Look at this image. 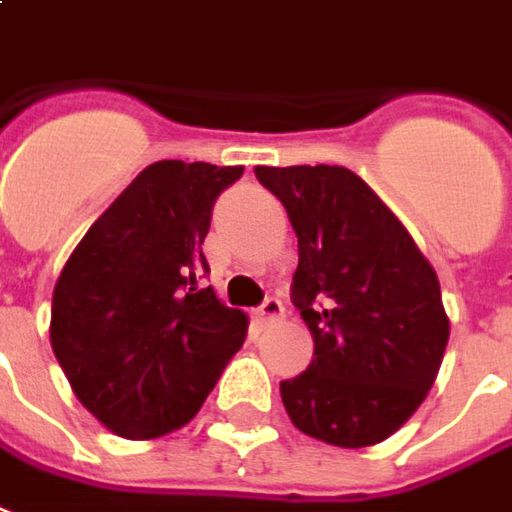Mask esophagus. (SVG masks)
Instances as JSON below:
<instances>
[{"label":"esophagus","instance_id":"34e87169","mask_svg":"<svg viewBox=\"0 0 512 512\" xmlns=\"http://www.w3.org/2000/svg\"><path fill=\"white\" fill-rule=\"evenodd\" d=\"M284 317V303L278 300V297H267L259 311H256V320L262 322V325H270V322L281 320Z\"/></svg>","mask_w":512,"mask_h":512}]
</instances>
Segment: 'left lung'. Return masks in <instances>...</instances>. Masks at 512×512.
I'll return each mask as SVG.
<instances>
[{
  "label": "left lung",
  "mask_w": 512,
  "mask_h": 512,
  "mask_svg": "<svg viewBox=\"0 0 512 512\" xmlns=\"http://www.w3.org/2000/svg\"><path fill=\"white\" fill-rule=\"evenodd\" d=\"M297 234L292 303L314 361L281 380L289 419L333 447L389 438L422 405L449 339L436 270L361 176L339 165L256 168Z\"/></svg>",
  "instance_id": "left-lung-1"
}]
</instances>
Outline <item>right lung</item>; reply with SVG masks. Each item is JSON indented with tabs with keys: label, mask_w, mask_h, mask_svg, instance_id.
I'll return each instance as SVG.
<instances>
[{
	"label": "right lung",
	"mask_w": 512,
	"mask_h": 512,
	"mask_svg": "<svg viewBox=\"0 0 512 512\" xmlns=\"http://www.w3.org/2000/svg\"><path fill=\"white\" fill-rule=\"evenodd\" d=\"M242 165L162 159L90 226L52 297V350L101 424L157 438L190 422L248 336V317L201 289L204 239Z\"/></svg>",
	"instance_id": "obj_1"
}]
</instances>
